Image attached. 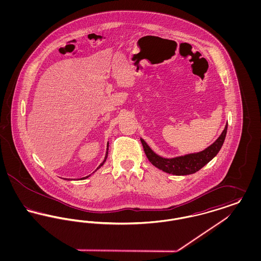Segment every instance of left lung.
<instances>
[{
    "label": "left lung",
    "instance_id": "8db88e82",
    "mask_svg": "<svg viewBox=\"0 0 261 261\" xmlns=\"http://www.w3.org/2000/svg\"><path fill=\"white\" fill-rule=\"evenodd\" d=\"M228 123L225 126V129L219 138L211 145L208 148L199 151L197 153H190L183 156H178L174 159H163L162 156L154 153L147 143L141 139L145 153L149 162L166 173L173 175H189L196 173L200 168H202L205 164H207L219 152L223 145L224 140L227 133Z\"/></svg>",
    "mask_w": 261,
    "mask_h": 261
}]
</instances>
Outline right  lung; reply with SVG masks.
Here are the masks:
<instances>
[{"instance_id": "add662e5", "label": "right lung", "mask_w": 261, "mask_h": 261, "mask_svg": "<svg viewBox=\"0 0 261 261\" xmlns=\"http://www.w3.org/2000/svg\"><path fill=\"white\" fill-rule=\"evenodd\" d=\"M108 153H109V143H108V149H107V153H106V156H105V160H103V162H101V163H100V164H99V166H98V168H97V169H99V167H100V166H102V164H103V163H105V162H106V161H107V158H108ZM97 169H96V170H97ZM89 176H90V175H89ZM89 176H87V177H84V178H82V179H86V178H88V177H89Z\"/></svg>"}]
</instances>
